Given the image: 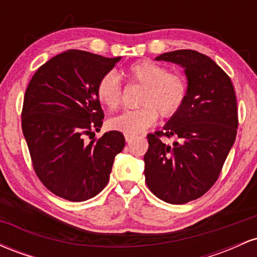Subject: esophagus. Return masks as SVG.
Wrapping results in <instances>:
<instances>
[{
	"label": "esophagus",
	"mask_w": 257,
	"mask_h": 257,
	"mask_svg": "<svg viewBox=\"0 0 257 257\" xmlns=\"http://www.w3.org/2000/svg\"><path fill=\"white\" fill-rule=\"evenodd\" d=\"M124 138H125V141L126 143H131V141L133 140V135H129V134H124Z\"/></svg>",
	"instance_id": "34e87169"
}]
</instances>
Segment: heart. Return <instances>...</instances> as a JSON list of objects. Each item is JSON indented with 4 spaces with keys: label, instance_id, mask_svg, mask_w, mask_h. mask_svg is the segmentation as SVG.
Wrapping results in <instances>:
<instances>
[{
    "label": "heart",
    "instance_id": "heart-1",
    "mask_svg": "<svg viewBox=\"0 0 257 257\" xmlns=\"http://www.w3.org/2000/svg\"><path fill=\"white\" fill-rule=\"evenodd\" d=\"M120 76L131 83L143 85V89L138 99L140 107L126 110L110 119L108 124L114 131L140 134L157 120L158 113L168 118L181 110L187 95V83L181 73L167 72L166 67L152 60H139L128 65ZM95 94L110 110L118 107L122 87L116 73H105L96 84Z\"/></svg>",
    "mask_w": 257,
    "mask_h": 257
}]
</instances>
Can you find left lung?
<instances>
[{"instance_id":"left-lung-1","label":"left lung","mask_w":257,"mask_h":257,"mask_svg":"<svg viewBox=\"0 0 257 257\" xmlns=\"http://www.w3.org/2000/svg\"><path fill=\"white\" fill-rule=\"evenodd\" d=\"M156 60L184 67L187 95L163 131L147 135L145 181L159 199L185 204L208 192L219 178L237 135V99L231 78L202 53L180 49ZM163 136L176 141L166 144Z\"/></svg>"}]
</instances>
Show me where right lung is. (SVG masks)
<instances>
[{"label": "right lung", "mask_w": 257, "mask_h": 257, "mask_svg": "<svg viewBox=\"0 0 257 257\" xmlns=\"http://www.w3.org/2000/svg\"><path fill=\"white\" fill-rule=\"evenodd\" d=\"M119 60L70 49L42 65L26 88L22 128L32 166L52 193L70 202L101 192L124 149L117 131L89 144L83 139L101 128L104 111L95 88Z\"/></svg>", "instance_id": "add662e5"}]
</instances>
